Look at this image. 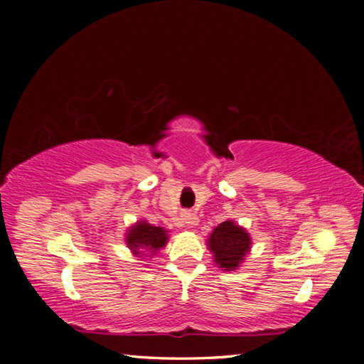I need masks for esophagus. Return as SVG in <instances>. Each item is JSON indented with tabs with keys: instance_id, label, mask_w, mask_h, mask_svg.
<instances>
[{
	"instance_id": "1",
	"label": "esophagus",
	"mask_w": 364,
	"mask_h": 364,
	"mask_svg": "<svg viewBox=\"0 0 364 364\" xmlns=\"http://www.w3.org/2000/svg\"><path fill=\"white\" fill-rule=\"evenodd\" d=\"M181 221L184 225H196V215L191 212H183L181 213Z\"/></svg>"
}]
</instances>
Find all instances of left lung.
I'll use <instances>...</instances> for the list:
<instances>
[{
    "label": "left lung",
    "mask_w": 364,
    "mask_h": 364,
    "mask_svg": "<svg viewBox=\"0 0 364 364\" xmlns=\"http://www.w3.org/2000/svg\"><path fill=\"white\" fill-rule=\"evenodd\" d=\"M207 245L218 268L234 271L249 254L252 242L249 232L244 228L228 220L215 228Z\"/></svg>",
    "instance_id": "left-lung-1"
}]
</instances>
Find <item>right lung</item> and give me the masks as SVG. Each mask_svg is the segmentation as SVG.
Wrapping results in <instances>:
<instances>
[{
  "instance_id": "obj_1",
  "label": "right lung",
  "mask_w": 364,
  "mask_h": 364,
  "mask_svg": "<svg viewBox=\"0 0 364 364\" xmlns=\"http://www.w3.org/2000/svg\"><path fill=\"white\" fill-rule=\"evenodd\" d=\"M168 234L164 228L152 226L147 221H138L133 225L127 232L125 242L133 254H141V252H151V254H157V252L165 247L167 244Z\"/></svg>"
}]
</instances>
